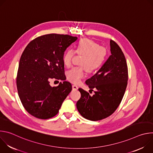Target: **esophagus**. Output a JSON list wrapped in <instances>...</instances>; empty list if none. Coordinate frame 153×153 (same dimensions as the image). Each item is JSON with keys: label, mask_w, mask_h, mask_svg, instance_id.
<instances>
[{"label": "esophagus", "mask_w": 153, "mask_h": 153, "mask_svg": "<svg viewBox=\"0 0 153 153\" xmlns=\"http://www.w3.org/2000/svg\"><path fill=\"white\" fill-rule=\"evenodd\" d=\"M77 89H78V86L77 85H73V90L76 91Z\"/></svg>", "instance_id": "esophagus-1"}]
</instances>
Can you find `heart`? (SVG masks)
<instances>
[{
	"label": "heart",
	"mask_w": 153,
	"mask_h": 153,
	"mask_svg": "<svg viewBox=\"0 0 153 153\" xmlns=\"http://www.w3.org/2000/svg\"><path fill=\"white\" fill-rule=\"evenodd\" d=\"M74 52L82 56L80 62L82 67H76L69 70L67 73V79L73 83H78L85 76V70L88 73L97 71L104 63L106 57V51L97 43L90 39H82L74 45ZM72 50H67L63 56V62L66 67L71 65L74 55Z\"/></svg>",
	"instance_id": "heart-1"
}]
</instances>
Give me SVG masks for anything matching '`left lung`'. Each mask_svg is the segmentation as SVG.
Listing matches in <instances>:
<instances>
[{
	"instance_id": "8db88e82",
	"label": "left lung",
	"mask_w": 153,
	"mask_h": 153,
	"mask_svg": "<svg viewBox=\"0 0 153 153\" xmlns=\"http://www.w3.org/2000/svg\"><path fill=\"white\" fill-rule=\"evenodd\" d=\"M110 48L111 55L100 69L85 82L95 94L91 96L89 93L79 89L81 97L76 104L77 110L82 117L90 120H102L114 113L127 86L128 72L124 54L113 40H110Z\"/></svg>"
}]
</instances>
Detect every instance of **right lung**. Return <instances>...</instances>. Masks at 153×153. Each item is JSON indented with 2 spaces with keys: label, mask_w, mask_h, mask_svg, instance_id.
Segmentation results:
<instances>
[{
  "label": "right lung",
  "mask_w": 153,
  "mask_h": 153,
  "mask_svg": "<svg viewBox=\"0 0 153 153\" xmlns=\"http://www.w3.org/2000/svg\"><path fill=\"white\" fill-rule=\"evenodd\" d=\"M77 37L49 34L36 37L20 59L16 85L20 100L28 113L40 119L55 116L72 90L67 81L51 86L52 79L65 80L63 56Z\"/></svg>",
  "instance_id": "obj_1"
}]
</instances>
